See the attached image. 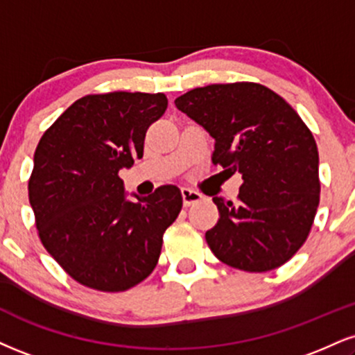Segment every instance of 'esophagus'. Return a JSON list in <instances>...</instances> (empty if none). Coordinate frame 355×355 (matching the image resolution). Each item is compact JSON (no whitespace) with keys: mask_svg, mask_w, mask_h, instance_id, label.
<instances>
[{"mask_svg":"<svg viewBox=\"0 0 355 355\" xmlns=\"http://www.w3.org/2000/svg\"><path fill=\"white\" fill-rule=\"evenodd\" d=\"M182 198H183V205H185V207H190V205L200 202L202 195H200L198 191H195V190L182 189Z\"/></svg>","mask_w":355,"mask_h":355,"instance_id":"obj_1","label":"esophagus"}]
</instances>
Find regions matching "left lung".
<instances>
[{
    "mask_svg": "<svg viewBox=\"0 0 355 355\" xmlns=\"http://www.w3.org/2000/svg\"><path fill=\"white\" fill-rule=\"evenodd\" d=\"M215 139L211 162L240 172L238 202L215 196L218 223L205 233L221 263L264 272L304 245L319 207V153L291 105L256 83L211 84L175 99Z\"/></svg>",
    "mask_w": 355,
    "mask_h": 355,
    "instance_id": "left-lung-1",
    "label": "left lung"
}]
</instances>
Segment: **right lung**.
Returning a JSON list of instances; mask_svg holds the SVG:
<instances>
[{
	"mask_svg": "<svg viewBox=\"0 0 355 355\" xmlns=\"http://www.w3.org/2000/svg\"><path fill=\"white\" fill-rule=\"evenodd\" d=\"M166 105L160 92L80 97L37 144L28 185L37 233L59 266L87 288L119 293L142 283L182 210L175 185L129 202L119 177L142 159L147 129Z\"/></svg>",
	"mask_w": 355,
	"mask_h": 355,
	"instance_id": "add662e5",
	"label": "right lung"
}]
</instances>
